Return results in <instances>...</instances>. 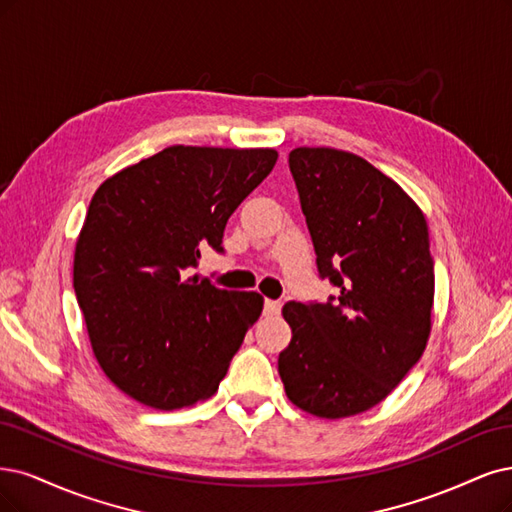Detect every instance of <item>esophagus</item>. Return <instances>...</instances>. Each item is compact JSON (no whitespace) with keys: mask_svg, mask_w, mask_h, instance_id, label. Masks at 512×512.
<instances>
[{"mask_svg":"<svg viewBox=\"0 0 512 512\" xmlns=\"http://www.w3.org/2000/svg\"><path fill=\"white\" fill-rule=\"evenodd\" d=\"M279 311H281V303L279 301H264V307H262V313L267 315V317H273V315H279Z\"/></svg>","mask_w":512,"mask_h":512,"instance_id":"34e87169","label":"esophagus"}]
</instances>
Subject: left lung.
Instances as JSON below:
<instances>
[{
	"label": "left lung",
	"mask_w": 512,
	"mask_h": 512,
	"mask_svg": "<svg viewBox=\"0 0 512 512\" xmlns=\"http://www.w3.org/2000/svg\"><path fill=\"white\" fill-rule=\"evenodd\" d=\"M326 303H286L292 341L277 368L288 398L339 419L379 404L430 337L434 258L428 224L394 180L332 148L288 156Z\"/></svg>",
	"instance_id": "1"
}]
</instances>
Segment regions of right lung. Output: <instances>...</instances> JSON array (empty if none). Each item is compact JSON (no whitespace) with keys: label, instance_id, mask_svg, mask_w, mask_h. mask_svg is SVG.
I'll list each match as a JSON object with an SVG mask.
<instances>
[{"label":"right lung","instance_id":"obj_1","mask_svg":"<svg viewBox=\"0 0 512 512\" xmlns=\"http://www.w3.org/2000/svg\"><path fill=\"white\" fill-rule=\"evenodd\" d=\"M277 163L269 148L171 146L105 180L76 243L74 290L95 358L122 392L171 411L218 390L262 296L186 279L224 254L228 218Z\"/></svg>","mask_w":512,"mask_h":512}]
</instances>
